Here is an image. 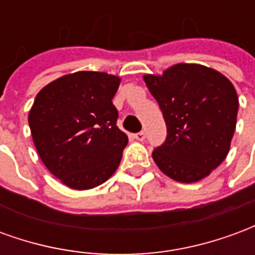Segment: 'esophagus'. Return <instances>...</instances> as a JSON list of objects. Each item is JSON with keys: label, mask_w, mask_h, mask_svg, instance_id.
I'll return each instance as SVG.
<instances>
[{"label": "esophagus", "mask_w": 255, "mask_h": 255, "mask_svg": "<svg viewBox=\"0 0 255 255\" xmlns=\"http://www.w3.org/2000/svg\"><path fill=\"white\" fill-rule=\"evenodd\" d=\"M133 136H135L136 140H140V142H142V140H144V138H146V132H144V131H140V132L135 133Z\"/></svg>", "instance_id": "obj_1"}]
</instances>
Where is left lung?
Wrapping results in <instances>:
<instances>
[{
	"label": "left lung",
	"instance_id": "obj_1",
	"mask_svg": "<svg viewBox=\"0 0 255 255\" xmlns=\"http://www.w3.org/2000/svg\"><path fill=\"white\" fill-rule=\"evenodd\" d=\"M143 79L166 124L165 140L151 154L157 166L180 183L206 177L230 151L239 108L235 87L198 64H176Z\"/></svg>",
	"mask_w": 255,
	"mask_h": 255
}]
</instances>
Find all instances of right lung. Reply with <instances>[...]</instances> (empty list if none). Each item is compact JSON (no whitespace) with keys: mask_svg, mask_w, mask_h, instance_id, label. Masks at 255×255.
Wrapping results in <instances>:
<instances>
[{"mask_svg":"<svg viewBox=\"0 0 255 255\" xmlns=\"http://www.w3.org/2000/svg\"><path fill=\"white\" fill-rule=\"evenodd\" d=\"M120 78L105 72L65 75L38 93L28 115L43 164L68 187L106 182L122 161L128 136L116 126L113 97Z\"/></svg>","mask_w":255,"mask_h":255,"instance_id":"1","label":"right lung"}]
</instances>
